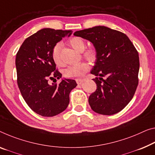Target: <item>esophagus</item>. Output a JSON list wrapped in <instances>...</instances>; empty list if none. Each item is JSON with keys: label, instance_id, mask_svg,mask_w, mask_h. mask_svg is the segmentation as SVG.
I'll use <instances>...</instances> for the list:
<instances>
[{"label": "esophagus", "instance_id": "34e87169", "mask_svg": "<svg viewBox=\"0 0 155 155\" xmlns=\"http://www.w3.org/2000/svg\"><path fill=\"white\" fill-rule=\"evenodd\" d=\"M76 81H77V83H78V84H81L83 82H84V80H82V79H78V80H76Z\"/></svg>", "mask_w": 155, "mask_h": 155}]
</instances>
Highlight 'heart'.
<instances>
[{
  "label": "heart",
  "mask_w": 155,
  "mask_h": 155,
  "mask_svg": "<svg viewBox=\"0 0 155 155\" xmlns=\"http://www.w3.org/2000/svg\"><path fill=\"white\" fill-rule=\"evenodd\" d=\"M70 45L73 48L77 50L78 51L82 52L83 56L85 59L91 62H94L96 60L97 53L96 49L94 47H89L85 50L86 42L84 39L80 37H73L68 41ZM61 45L60 43L57 44L54 46L53 51H52V58L54 63L58 66L61 65V60L60 58V49ZM90 68L89 64L86 62H82L77 65L71 66L64 70V74L66 78H81L84 76Z\"/></svg>",
  "instance_id": "heart-1"
}]
</instances>
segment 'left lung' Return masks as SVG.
I'll use <instances>...</instances> for the list:
<instances>
[{
  "instance_id": "obj_1",
  "label": "left lung",
  "mask_w": 155,
  "mask_h": 155,
  "mask_svg": "<svg viewBox=\"0 0 155 155\" xmlns=\"http://www.w3.org/2000/svg\"><path fill=\"white\" fill-rule=\"evenodd\" d=\"M74 35L93 43L97 53L91 71L100 77L94 79L97 89L89 97L92 110L102 115L119 112L132 99L139 84L137 49L124 33L105 26L76 31Z\"/></svg>"
}]
</instances>
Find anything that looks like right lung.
Returning <instances> with one entry per match:
<instances>
[{
	"mask_svg": "<svg viewBox=\"0 0 155 155\" xmlns=\"http://www.w3.org/2000/svg\"><path fill=\"white\" fill-rule=\"evenodd\" d=\"M72 30L44 28L28 37L16 56L17 84L23 99L37 114L51 117L62 112L69 104L75 80L65 79L50 84L49 79L61 78L52 58L56 44ZM55 82H56V79Z\"/></svg>",
	"mask_w": 155,
	"mask_h": 155,
	"instance_id": "obj_1",
	"label": "right lung"
}]
</instances>
